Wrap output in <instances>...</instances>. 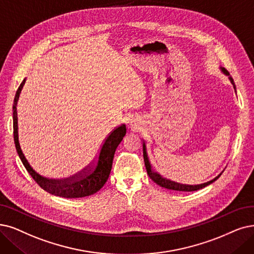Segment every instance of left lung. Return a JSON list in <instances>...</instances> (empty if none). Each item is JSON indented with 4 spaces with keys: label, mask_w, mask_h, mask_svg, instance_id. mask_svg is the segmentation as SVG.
I'll return each instance as SVG.
<instances>
[{
    "label": "left lung",
    "mask_w": 254,
    "mask_h": 254,
    "mask_svg": "<svg viewBox=\"0 0 254 254\" xmlns=\"http://www.w3.org/2000/svg\"><path fill=\"white\" fill-rule=\"evenodd\" d=\"M221 70L223 73H224L226 76H228L229 80L231 84L233 85V88H235L236 90V84L235 82H233V79L231 78V76L229 75L228 70L225 69L224 67H220ZM237 92V90H236ZM143 154H144V161H145V166H146V169H147V173L149 175V177L153 180L156 185H158L159 187L161 188H165L167 190H178V191H194V190H198L200 189H203L205 187H207L208 185L212 184V182L216 181L220 176L221 174L223 173H220L217 177H215L214 179H211L210 181H207L205 182V184H202V185H197V186H190V185H182V184H178V182H175V181H172L170 179H167V178H164L160 174H158L157 172H154L153 170H152L151 168V164L149 161V158H148V154H147V149H146V144L145 141L143 140Z\"/></svg>",
    "instance_id": "obj_1"
}]
</instances>
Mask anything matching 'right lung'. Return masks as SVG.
I'll return each instance as SVG.
<instances>
[{
  "mask_svg": "<svg viewBox=\"0 0 254 254\" xmlns=\"http://www.w3.org/2000/svg\"><path fill=\"white\" fill-rule=\"evenodd\" d=\"M25 82L26 79L23 80V82L17 88L13 102V137L17 154L19 158H21L26 170L28 171V173L32 176V178L36 181V184L40 188L54 196H59L64 198H82L95 194L99 190L102 189V187L105 185V182L109 177L111 167H113L115 152L119 144L126 134V126L122 125L116 128L113 132L107 136L102 147L100 149L99 155L95 164L88 170L83 172L81 175H77L74 178L66 179H49L40 176L33 170V168L30 166L23 153L21 145H19L18 141L16 105L19 98V94L22 92Z\"/></svg>",
  "mask_w": 254,
  "mask_h": 254,
  "instance_id": "obj_1",
  "label": "right lung"
}]
</instances>
